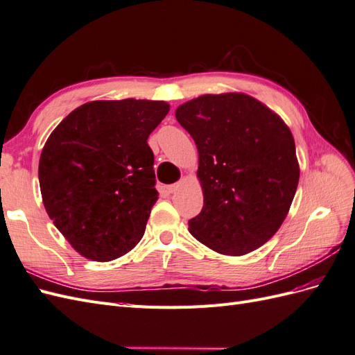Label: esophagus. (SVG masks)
Listing matches in <instances>:
<instances>
[{
    "instance_id": "esophagus-1",
    "label": "esophagus",
    "mask_w": 355,
    "mask_h": 355,
    "mask_svg": "<svg viewBox=\"0 0 355 355\" xmlns=\"http://www.w3.org/2000/svg\"><path fill=\"white\" fill-rule=\"evenodd\" d=\"M179 188H180V184H173V185H168V187H167V192H170V194H173V192H176Z\"/></svg>"
}]
</instances>
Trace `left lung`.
Here are the masks:
<instances>
[{"label":"left lung","mask_w":355,"mask_h":355,"mask_svg":"<svg viewBox=\"0 0 355 355\" xmlns=\"http://www.w3.org/2000/svg\"><path fill=\"white\" fill-rule=\"evenodd\" d=\"M196 141L201 213L189 232L220 254L259 249L280 230L299 182L295 139L283 118L239 92L202 94L178 106Z\"/></svg>","instance_id":"obj_1"}]
</instances>
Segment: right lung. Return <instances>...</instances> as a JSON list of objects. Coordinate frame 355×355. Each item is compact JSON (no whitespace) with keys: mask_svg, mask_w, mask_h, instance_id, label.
Masks as SVG:
<instances>
[{"mask_svg":"<svg viewBox=\"0 0 355 355\" xmlns=\"http://www.w3.org/2000/svg\"><path fill=\"white\" fill-rule=\"evenodd\" d=\"M164 101H92L58 124L38 166L42 204L81 256L110 262L141 241L158 200L148 137Z\"/></svg>","mask_w":355,"mask_h":355,"instance_id":"right-lung-1","label":"right lung"}]
</instances>
